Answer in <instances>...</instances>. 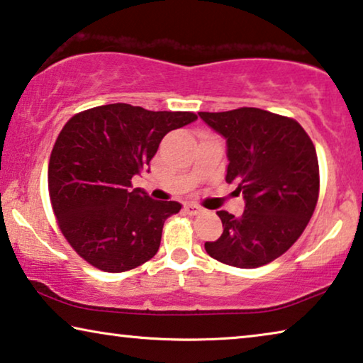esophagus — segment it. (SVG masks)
Listing matches in <instances>:
<instances>
[{"instance_id":"34e87169","label":"esophagus","mask_w":363,"mask_h":363,"mask_svg":"<svg viewBox=\"0 0 363 363\" xmlns=\"http://www.w3.org/2000/svg\"><path fill=\"white\" fill-rule=\"evenodd\" d=\"M184 210H186L189 215H199V213L203 212V208L196 202H187L186 205H184Z\"/></svg>"}]
</instances>
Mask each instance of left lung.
<instances>
[{"label": "left lung", "instance_id": "obj_1", "mask_svg": "<svg viewBox=\"0 0 363 363\" xmlns=\"http://www.w3.org/2000/svg\"><path fill=\"white\" fill-rule=\"evenodd\" d=\"M226 140V182H236L245 212H216L223 233L205 242L216 261L240 269L272 262L301 236L320 194L315 145L294 118L257 107L199 112Z\"/></svg>", "mask_w": 363, "mask_h": 363}]
</instances>
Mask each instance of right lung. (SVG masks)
I'll list each match as a JSON object with an SVG mask.
<instances>
[{"label":"right lung","instance_id":"1","mask_svg":"<svg viewBox=\"0 0 363 363\" xmlns=\"http://www.w3.org/2000/svg\"><path fill=\"white\" fill-rule=\"evenodd\" d=\"M197 121L194 112L107 104L65 123L48 163V192L63 236L104 272L142 266L160 250L167 216L182 205L132 186L164 135Z\"/></svg>","mask_w":363,"mask_h":363}]
</instances>
